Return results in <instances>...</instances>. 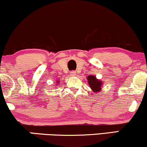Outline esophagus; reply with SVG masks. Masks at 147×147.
Here are the masks:
<instances>
[{
	"label": "esophagus",
	"mask_w": 147,
	"mask_h": 147,
	"mask_svg": "<svg viewBox=\"0 0 147 147\" xmlns=\"http://www.w3.org/2000/svg\"><path fill=\"white\" fill-rule=\"evenodd\" d=\"M70 73V75L72 76H76V75H77V72L75 71H71Z\"/></svg>",
	"instance_id": "esophagus-1"
}]
</instances>
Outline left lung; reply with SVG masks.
<instances>
[{
    "mask_svg": "<svg viewBox=\"0 0 147 147\" xmlns=\"http://www.w3.org/2000/svg\"><path fill=\"white\" fill-rule=\"evenodd\" d=\"M88 82V85L90 86V88L93 92H100L102 90V86L103 84V82L100 81L99 79H97L96 78L95 76L93 75H89L87 77Z\"/></svg>",
    "mask_w": 147,
    "mask_h": 147,
    "instance_id": "1",
    "label": "left lung"
}]
</instances>
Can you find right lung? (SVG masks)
I'll use <instances>...</instances> for the list:
<instances>
[{
  "mask_svg": "<svg viewBox=\"0 0 147 147\" xmlns=\"http://www.w3.org/2000/svg\"><path fill=\"white\" fill-rule=\"evenodd\" d=\"M57 83H58V84L59 83V81H57Z\"/></svg>",
  "mask_w": 147,
  "mask_h": 147,
  "instance_id": "add662e5",
  "label": "right lung"
}]
</instances>
